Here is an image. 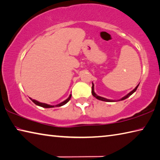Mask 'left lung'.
<instances>
[{"label":"left lung","mask_w":160,"mask_h":160,"mask_svg":"<svg viewBox=\"0 0 160 160\" xmlns=\"http://www.w3.org/2000/svg\"><path fill=\"white\" fill-rule=\"evenodd\" d=\"M138 85H138L136 87V88L134 89H133L132 92H130L128 94H127L125 97H122L121 98V99H120L119 101H122V100H124V99H126L127 98H128V97H129L131 95H132L133 93H134L135 92H136V90L137 89V88H138ZM92 95L94 96V97H95V98H97V99H98V100H101V101H108V102H112V101H113V100H110V99H107V98H103V97H99V96H98L97 94H96V93L94 92V84L92 83Z\"/></svg>","instance_id":"left-lung-1"}]
</instances>
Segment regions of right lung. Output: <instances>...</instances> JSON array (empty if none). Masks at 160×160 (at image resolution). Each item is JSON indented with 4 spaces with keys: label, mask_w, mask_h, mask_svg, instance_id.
<instances>
[{
    "label": "right lung",
    "mask_w": 160,
    "mask_h": 160,
    "mask_svg": "<svg viewBox=\"0 0 160 160\" xmlns=\"http://www.w3.org/2000/svg\"><path fill=\"white\" fill-rule=\"evenodd\" d=\"M71 94H70V96H69V97L67 98V99L65 100L64 101H63V102H62L59 104H57V105H55V106H51V105H48V104L47 103H40L39 102V101H38L36 100H34V99H31V101H33V102L36 104V105L37 106H41L42 107V108H54V107H60V106H62L63 105H65L66 103H67L69 100L71 99Z\"/></svg>",
    "instance_id": "add662e5"
}]
</instances>
